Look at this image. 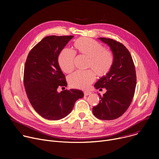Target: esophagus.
Returning a JSON list of instances; mask_svg holds the SVG:
<instances>
[{
  "label": "esophagus",
  "instance_id": "34e87169",
  "mask_svg": "<svg viewBox=\"0 0 159 159\" xmlns=\"http://www.w3.org/2000/svg\"><path fill=\"white\" fill-rule=\"evenodd\" d=\"M84 94L85 96H88V95L91 94V92H90V91H84Z\"/></svg>",
  "mask_w": 159,
  "mask_h": 159
}]
</instances>
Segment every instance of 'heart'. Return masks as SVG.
I'll return each mask as SVG.
<instances>
[{
  "instance_id": "1",
  "label": "heart",
  "mask_w": 159,
  "mask_h": 159,
  "mask_svg": "<svg viewBox=\"0 0 159 159\" xmlns=\"http://www.w3.org/2000/svg\"><path fill=\"white\" fill-rule=\"evenodd\" d=\"M73 48L81 55L88 58L87 68L92 70L77 71L68 78L70 85L75 88L87 89L95 80V73L99 77L109 73L113 64L114 57L109 50L97 41L86 37H80L74 42ZM75 53L69 49H64L58 56V64L65 73L74 69Z\"/></svg>"
}]
</instances>
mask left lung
Wrapping results in <instances>:
<instances>
[{"mask_svg":"<svg viewBox=\"0 0 159 159\" xmlns=\"http://www.w3.org/2000/svg\"><path fill=\"white\" fill-rule=\"evenodd\" d=\"M109 46L114 57L111 70L106 76L95 84L96 89L106 88L100 95L101 101L93 107L95 117L101 120H114L124 113L130 106L136 87L135 65L128 49L119 42L107 38H98Z\"/></svg>","mask_w":159,"mask_h":159,"instance_id":"8db88e82","label":"left lung"}]
</instances>
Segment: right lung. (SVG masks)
Masks as SVG:
<instances>
[{
	"instance_id": "right-lung-1",
	"label": "right lung",
	"mask_w": 159,
	"mask_h": 159,
	"mask_svg": "<svg viewBox=\"0 0 159 159\" xmlns=\"http://www.w3.org/2000/svg\"><path fill=\"white\" fill-rule=\"evenodd\" d=\"M73 36H48L33 47L25 63L24 84L29 101L43 118L61 120L68 115L78 99L84 97L75 89L58 92L67 82L58 64L61 52Z\"/></svg>"
}]
</instances>
